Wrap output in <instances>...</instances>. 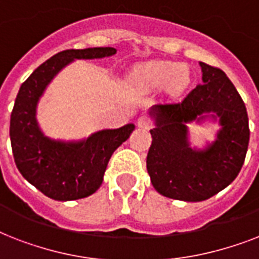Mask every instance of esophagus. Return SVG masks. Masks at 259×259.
Wrapping results in <instances>:
<instances>
[{"mask_svg": "<svg viewBox=\"0 0 259 259\" xmlns=\"http://www.w3.org/2000/svg\"><path fill=\"white\" fill-rule=\"evenodd\" d=\"M137 125L142 127V129H149L150 125H152V121L148 117H145V115H142V117L138 118Z\"/></svg>", "mask_w": 259, "mask_h": 259, "instance_id": "1", "label": "esophagus"}]
</instances>
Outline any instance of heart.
<instances>
[{"label":"heart","instance_id":"1","mask_svg":"<svg viewBox=\"0 0 259 259\" xmlns=\"http://www.w3.org/2000/svg\"><path fill=\"white\" fill-rule=\"evenodd\" d=\"M130 82L142 91H153L165 86L170 95H177L189 83V72L185 67L154 60L136 67L130 75Z\"/></svg>","mask_w":259,"mask_h":259}]
</instances>
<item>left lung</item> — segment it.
Here are the masks:
<instances>
[{
	"label": "left lung",
	"instance_id": "obj_1",
	"mask_svg": "<svg viewBox=\"0 0 259 259\" xmlns=\"http://www.w3.org/2000/svg\"><path fill=\"white\" fill-rule=\"evenodd\" d=\"M201 84L175 105H154L146 169L162 196L183 201L209 199L235 180L245 162L250 130L246 106L226 74L205 63ZM218 121L215 141L192 148L188 125Z\"/></svg>",
	"mask_w": 259,
	"mask_h": 259
}]
</instances>
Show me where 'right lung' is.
<instances>
[{"label": "right lung", "instance_id": "1", "mask_svg": "<svg viewBox=\"0 0 259 259\" xmlns=\"http://www.w3.org/2000/svg\"><path fill=\"white\" fill-rule=\"evenodd\" d=\"M113 47L66 50L38 66L22 83L10 115V142L14 162L26 181L54 200L83 199L101 187L114 150L130 137L134 123L98 130L79 141L54 140L37 122L40 98L56 75L76 59L115 55Z\"/></svg>", "mask_w": 259, "mask_h": 259}]
</instances>
